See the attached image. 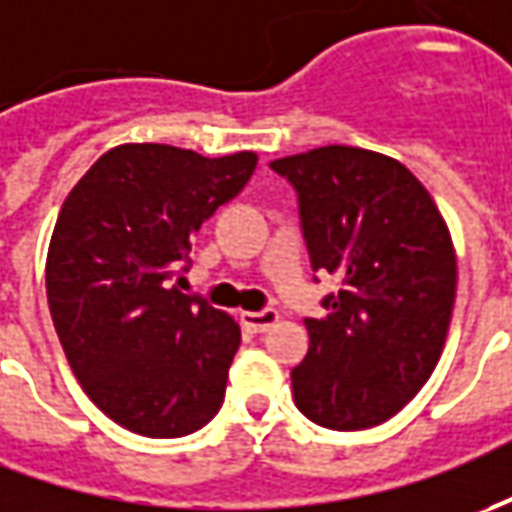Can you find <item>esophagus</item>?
Masks as SVG:
<instances>
[{
	"label": "esophagus",
	"instance_id": "obj_1",
	"mask_svg": "<svg viewBox=\"0 0 512 512\" xmlns=\"http://www.w3.org/2000/svg\"><path fill=\"white\" fill-rule=\"evenodd\" d=\"M241 322L249 330H255V333H266V330H271L280 322V314L271 311V308H266V311H243Z\"/></svg>",
	"mask_w": 512,
	"mask_h": 512
}]
</instances>
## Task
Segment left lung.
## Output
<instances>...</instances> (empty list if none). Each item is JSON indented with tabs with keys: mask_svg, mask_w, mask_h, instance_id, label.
<instances>
[{
	"mask_svg": "<svg viewBox=\"0 0 512 512\" xmlns=\"http://www.w3.org/2000/svg\"><path fill=\"white\" fill-rule=\"evenodd\" d=\"M300 193L311 266L342 277L308 353L291 370L294 403L316 426L373 429L398 415L446 347L457 252L429 190L392 156L322 145L274 159Z\"/></svg>",
	"mask_w": 512,
	"mask_h": 512,
	"instance_id": "8db88e82",
	"label": "left lung"
}]
</instances>
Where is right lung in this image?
Wrapping results in <instances>:
<instances>
[{
	"mask_svg": "<svg viewBox=\"0 0 512 512\" xmlns=\"http://www.w3.org/2000/svg\"><path fill=\"white\" fill-rule=\"evenodd\" d=\"M255 168V151L125 142L69 190L47 252L52 325L83 392L123 429L184 437L221 409L241 328L173 277Z\"/></svg>",
	"mask_w": 512,
	"mask_h": 512,
	"instance_id": "add662e5",
	"label": "right lung"
}]
</instances>
